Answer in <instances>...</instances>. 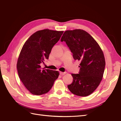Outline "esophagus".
<instances>
[{
	"label": "esophagus",
	"mask_w": 121,
	"mask_h": 121,
	"mask_svg": "<svg viewBox=\"0 0 121 121\" xmlns=\"http://www.w3.org/2000/svg\"><path fill=\"white\" fill-rule=\"evenodd\" d=\"M66 73V72H60V74L61 75H65Z\"/></svg>",
	"instance_id": "obj_1"
}]
</instances>
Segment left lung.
Instances as JSON below:
<instances>
[{"instance_id":"obj_1","label":"left lung","mask_w":121,"mask_h":121,"mask_svg":"<svg viewBox=\"0 0 121 121\" xmlns=\"http://www.w3.org/2000/svg\"><path fill=\"white\" fill-rule=\"evenodd\" d=\"M65 42L75 60L80 61L79 72L72 74L69 90L77 96H86L93 92L102 80L105 59L102 50L92 36L85 30L65 31L61 39Z\"/></svg>"}]
</instances>
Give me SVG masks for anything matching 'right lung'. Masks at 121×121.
Masks as SVG:
<instances>
[{"instance_id": "add662e5", "label": "right lung", "mask_w": 121, "mask_h": 121, "mask_svg": "<svg viewBox=\"0 0 121 121\" xmlns=\"http://www.w3.org/2000/svg\"><path fill=\"white\" fill-rule=\"evenodd\" d=\"M63 33V31L39 30L31 35L22 46L17 69L22 82L33 95L47 93L59 75L58 71L41 69L40 65L48 59L52 48Z\"/></svg>"}]
</instances>
